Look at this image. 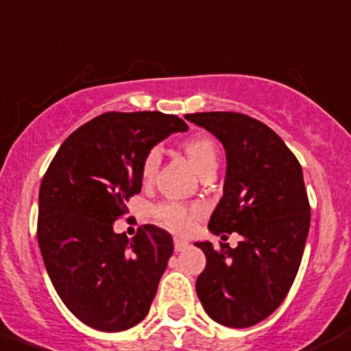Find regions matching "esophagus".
<instances>
[{
  "mask_svg": "<svg viewBox=\"0 0 351 351\" xmlns=\"http://www.w3.org/2000/svg\"><path fill=\"white\" fill-rule=\"evenodd\" d=\"M188 247H190V243H188L186 239H182V238L173 239V248H176V252H182V250H186Z\"/></svg>",
  "mask_w": 351,
  "mask_h": 351,
  "instance_id": "1",
  "label": "esophagus"
}]
</instances>
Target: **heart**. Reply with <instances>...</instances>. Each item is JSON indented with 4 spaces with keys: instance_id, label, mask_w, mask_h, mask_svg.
<instances>
[{
    "instance_id": "obj_1",
    "label": "heart",
    "mask_w": 351,
    "mask_h": 351,
    "mask_svg": "<svg viewBox=\"0 0 351 351\" xmlns=\"http://www.w3.org/2000/svg\"><path fill=\"white\" fill-rule=\"evenodd\" d=\"M184 152H186L188 160L195 167L199 172L200 169H204L206 165L217 163L218 149L217 143L213 142L206 134H197L191 136L186 143H184ZM161 163V149L160 147H152L151 151L147 152L145 160L142 163V178L145 181H151L158 172V167ZM156 217L163 221L165 226L170 227L172 230L178 232H186L191 227L195 226L197 217H199V208L193 206H184L181 202H163L154 209Z\"/></svg>"
}]
</instances>
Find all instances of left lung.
I'll list each match as a JSON object with an SVG mask.
<instances>
[{
    "label": "left lung",
    "instance_id": "1",
    "mask_svg": "<svg viewBox=\"0 0 351 351\" xmlns=\"http://www.w3.org/2000/svg\"><path fill=\"white\" fill-rule=\"evenodd\" d=\"M184 119L215 134L226 149L223 195L209 230L241 236L236 248L195 243L206 254L197 295L215 322L247 328L282 304L300 268L311 226L304 173L280 136L252 117L204 112Z\"/></svg>",
    "mask_w": 351,
    "mask_h": 351
}]
</instances>
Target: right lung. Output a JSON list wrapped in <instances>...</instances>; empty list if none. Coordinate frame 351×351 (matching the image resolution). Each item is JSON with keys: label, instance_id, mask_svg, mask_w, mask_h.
<instances>
[{"label": "right lung", "instance_id": "1", "mask_svg": "<svg viewBox=\"0 0 351 351\" xmlns=\"http://www.w3.org/2000/svg\"><path fill=\"white\" fill-rule=\"evenodd\" d=\"M188 124L160 112H110L77 128L51 161L38 191L37 239L47 275L67 309L103 332L142 322L173 252L172 236L140 227L117 234L142 163L156 143Z\"/></svg>", "mask_w": 351, "mask_h": 351}]
</instances>
